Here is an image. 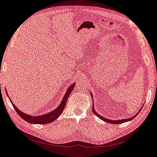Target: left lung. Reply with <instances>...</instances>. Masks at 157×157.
Here are the masks:
<instances>
[{
    "mask_svg": "<svg viewBox=\"0 0 157 157\" xmlns=\"http://www.w3.org/2000/svg\"><path fill=\"white\" fill-rule=\"evenodd\" d=\"M90 94H91V96H92V92H91ZM92 99H93V98H92ZM140 110H141V108H140V110H139V112H138L137 114H135V115H134V116H133L132 117H130V118H128V119H119V120H111V119H106V118H105V117H103V116H101L100 115H99L96 112H95V109H94V105H93V106H92V111H93V113H94L95 115H96L97 116H98L99 119H102V120L105 121V122H109V123L113 124H118L124 123V122H128V121H131V120L133 119L139 113V112H140Z\"/></svg>",
    "mask_w": 157,
    "mask_h": 157,
    "instance_id": "1",
    "label": "left lung"
}]
</instances>
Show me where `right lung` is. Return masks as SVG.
Segmentation results:
<instances>
[{
	"instance_id": "right-lung-1",
	"label": "right lung",
	"mask_w": 157,
	"mask_h": 157,
	"mask_svg": "<svg viewBox=\"0 0 157 157\" xmlns=\"http://www.w3.org/2000/svg\"><path fill=\"white\" fill-rule=\"evenodd\" d=\"M75 84H76V83H74L69 88H68V89H67L65 95L63 96V98L62 102H61L60 105L55 109V110L49 112V113L44 114V115H38V116H32V115L26 114L24 112H22L20 110H19L18 108L14 104H13V103H12V101H11L10 97L8 96V93H7L6 90V92L7 95H8L10 101H11V103L13 108H15V111L19 115V116L21 117L24 121H27L28 122H29V123L45 124L51 123V122L54 121L58 117H59V116L62 113L63 110H64V108L65 107L68 98H69V95L71 93L72 90L74 89Z\"/></svg>"
}]
</instances>
